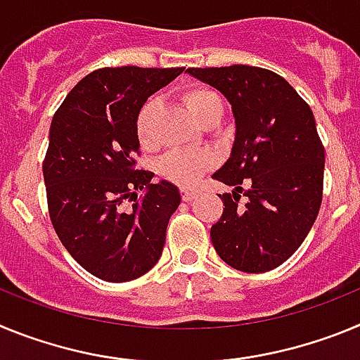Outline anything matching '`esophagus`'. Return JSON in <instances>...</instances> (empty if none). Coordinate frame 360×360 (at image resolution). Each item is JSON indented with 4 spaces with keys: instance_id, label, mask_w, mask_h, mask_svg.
Returning a JSON list of instances; mask_svg holds the SVG:
<instances>
[{
    "instance_id": "obj_1",
    "label": "esophagus",
    "mask_w": 360,
    "mask_h": 360,
    "mask_svg": "<svg viewBox=\"0 0 360 360\" xmlns=\"http://www.w3.org/2000/svg\"><path fill=\"white\" fill-rule=\"evenodd\" d=\"M195 198H196V191L182 189V200H184V202H193Z\"/></svg>"
}]
</instances>
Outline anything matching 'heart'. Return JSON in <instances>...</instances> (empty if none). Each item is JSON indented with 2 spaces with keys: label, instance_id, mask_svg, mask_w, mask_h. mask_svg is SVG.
<instances>
[{
  "label": "heart",
  "instance_id": "1",
  "mask_svg": "<svg viewBox=\"0 0 360 360\" xmlns=\"http://www.w3.org/2000/svg\"><path fill=\"white\" fill-rule=\"evenodd\" d=\"M182 98L198 122H202L214 108L221 106V97L216 91L209 90V88H191V90L184 91ZM157 111V98H148L139 110V113H136V139L146 148L153 144V122H155ZM212 162H214V158L207 151H182V149H176V151L167 153L162 158L158 171H160L162 176H165L171 182H176L180 186H191L202 176L203 171L211 167Z\"/></svg>",
  "mask_w": 360,
  "mask_h": 360
}]
</instances>
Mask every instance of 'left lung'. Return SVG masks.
I'll list each match as a JSON object with an SVG mask.
<instances>
[{"label":"left lung","instance_id":"1","mask_svg":"<svg viewBox=\"0 0 360 360\" xmlns=\"http://www.w3.org/2000/svg\"><path fill=\"white\" fill-rule=\"evenodd\" d=\"M187 73L224 94L236 126L231 155L212 174L232 187L219 195L225 207L211 227L212 245L241 272L276 269L303 243L323 200L324 148L314 113L270 70L234 65Z\"/></svg>","mask_w":360,"mask_h":360}]
</instances>
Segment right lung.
I'll use <instances>...</instances> for the list:
<instances>
[{
    "instance_id": "right-lung-1",
    "label": "right lung",
    "mask_w": 360,
    "mask_h": 360,
    "mask_svg": "<svg viewBox=\"0 0 360 360\" xmlns=\"http://www.w3.org/2000/svg\"><path fill=\"white\" fill-rule=\"evenodd\" d=\"M184 68H101L73 86L50 126L43 176L49 212L65 249L95 278H141L157 265L180 191L135 169V119ZM139 190L145 195L136 200ZM133 199L131 210L123 202Z\"/></svg>"
}]
</instances>
